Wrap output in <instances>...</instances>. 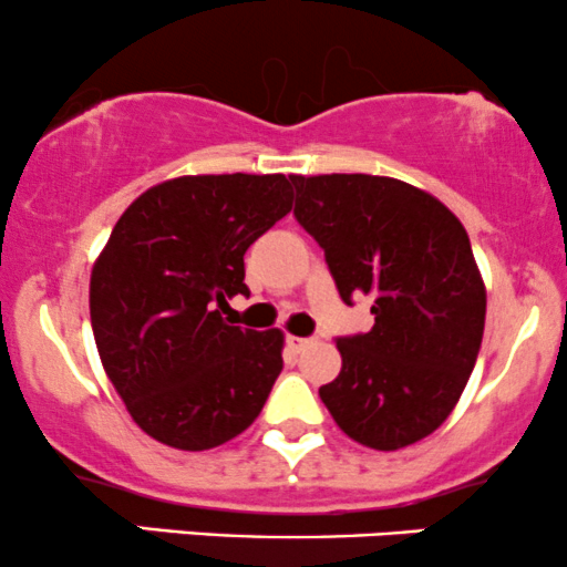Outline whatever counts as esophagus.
Wrapping results in <instances>:
<instances>
[{
	"label": "esophagus",
	"instance_id": "34e87169",
	"mask_svg": "<svg viewBox=\"0 0 567 567\" xmlns=\"http://www.w3.org/2000/svg\"><path fill=\"white\" fill-rule=\"evenodd\" d=\"M288 349L292 351V354H301V351H306L311 347V338H301V336H288Z\"/></svg>",
	"mask_w": 567,
	"mask_h": 567
}]
</instances>
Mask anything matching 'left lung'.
Returning a JSON list of instances; mask_svg holds the SVG:
<instances>
[{
  "label": "left lung",
  "mask_w": 567,
  "mask_h": 567,
  "mask_svg": "<svg viewBox=\"0 0 567 567\" xmlns=\"http://www.w3.org/2000/svg\"><path fill=\"white\" fill-rule=\"evenodd\" d=\"M292 216L324 250L341 298L370 296L368 333L338 338L341 373L320 386L351 440L400 451L453 413L485 330V282L461 220L386 175H290Z\"/></svg>",
  "instance_id": "1"
}]
</instances>
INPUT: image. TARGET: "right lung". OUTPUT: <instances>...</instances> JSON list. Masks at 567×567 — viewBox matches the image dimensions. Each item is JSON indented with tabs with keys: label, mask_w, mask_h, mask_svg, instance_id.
Returning <instances> with one entry per match:
<instances>
[{
	"label": "right lung",
	"mask_w": 567,
	"mask_h": 567,
	"mask_svg": "<svg viewBox=\"0 0 567 567\" xmlns=\"http://www.w3.org/2000/svg\"><path fill=\"white\" fill-rule=\"evenodd\" d=\"M292 207L275 175H181L116 220L90 275L103 370L148 437L210 451L261 413L282 370V330L226 324L247 296L245 252Z\"/></svg>",
	"instance_id": "right-lung-1"
}]
</instances>
